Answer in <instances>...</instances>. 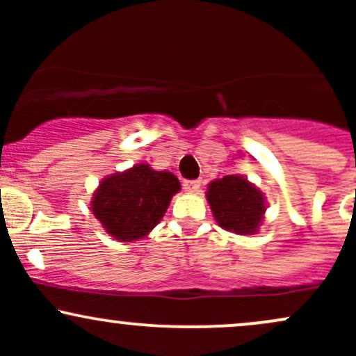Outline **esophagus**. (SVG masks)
I'll use <instances>...</instances> for the list:
<instances>
[{"mask_svg":"<svg viewBox=\"0 0 356 356\" xmlns=\"http://www.w3.org/2000/svg\"><path fill=\"white\" fill-rule=\"evenodd\" d=\"M182 186L187 192H195L201 189V181H184Z\"/></svg>","mask_w":356,"mask_h":356,"instance_id":"34e87169","label":"esophagus"}]
</instances>
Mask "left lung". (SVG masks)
Returning <instances> with one entry per match:
<instances>
[{
	"mask_svg": "<svg viewBox=\"0 0 356 356\" xmlns=\"http://www.w3.org/2000/svg\"><path fill=\"white\" fill-rule=\"evenodd\" d=\"M207 202L220 227L238 234L257 231L266 211L263 192L239 175H224L209 184Z\"/></svg>",
	"mask_w": 356,
	"mask_h": 356,
	"instance_id": "8db88e82",
	"label": "left lung"
}]
</instances>
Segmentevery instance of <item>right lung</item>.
I'll return each mask as SVG.
<instances>
[{"mask_svg":"<svg viewBox=\"0 0 356 356\" xmlns=\"http://www.w3.org/2000/svg\"><path fill=\"white\" fill-rule=\"evenodd\" d=\"M179 189L181 182L174 174L137 164L100 184L92 199V211L113 238L136 241L157 226Z\"/></svg>","mask_w":356,"mask_h":356,"instance_id":"obj_1","label":"right lung"}]
</instances>
